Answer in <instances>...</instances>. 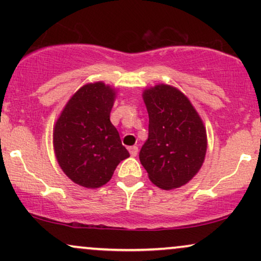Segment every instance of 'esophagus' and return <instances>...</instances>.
I'll return each instance as SVG.
<instances>
[{
    "instance_id": "esophagus-1",
    "label": "esophagus",
    "mask_w": 261,
    "mask_h": 261,
    "mask_svg": "<svg viewBox=\"0 0 261 261\" xmlns=\"http://www.w3.org/2000/svg\"><path fill=\"white\" fill-rule=\"evenodd\" d=\"M128 151H129L132 156H137V154H138V147H137V146H132V147L128 148Z\"/></svg>"
}]
</instances>
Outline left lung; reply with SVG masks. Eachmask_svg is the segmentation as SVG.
<instances>
[{
	"instance_id": "8db88e82",
	"label": "left lung",
	"mask_w": 261,
	"mask_h": 261,
	"mask_svg": "<svg viewBox=\"0 0 261 261\" xmlns=\"http://www.w3.org/2000/svg\"><path fill=\"white\" fill-rule=\"evenodd\" d=\"M147 108L148 139L140 163L149 180L164 190L180 188L194 178L206 153V130L197 110L179 89L158 84L142 92Z\"/></svg>"
}]
</instances>
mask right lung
Returning <instances> with one entry per match:
<instances>
[{
    "instance_id": "add662e5",
    "label": "right lung",
    "mask_w": 261,
    "mask_h": 261,
    "mask_svg": "<svg viewBox=\"0 0 261 261\" xmlns=\"http://www.w3.org/2000/svg\"><path fill=\"white\" fill-rule=\"evenodd\" d=\"M115 98L116 89L103 82L85 84L71 96L53 127L57 162L81 187L101 188L129 156L110 122Z\"/></svg>"
}]
</instances>
